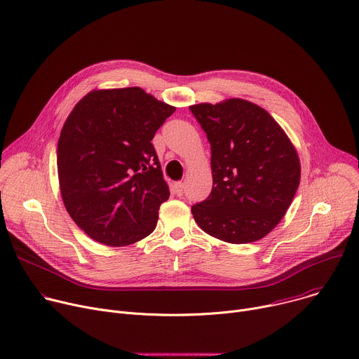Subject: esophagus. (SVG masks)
I'll list each match as a JSON object with an SVG mask.
<instances>
[{
	"label": "esophagus",
	"mask_w": 359,
	"mask_h": 359,
	"mask_svg": "<svg viewBox=\"0 0 359 359\" xmlns=\"http://www.w3.org/2000/svg\"><path fill=\"white\" fill-rule=\"evenodd\" d=\"M175 193L177 194V196H183V193H184V184H183L182 182L175 183Z\"/></svg>",
	"instance_id": "esophagus-1"
}]
</instances>
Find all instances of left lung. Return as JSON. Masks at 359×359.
<instances>
[{
    "instance_id": "obj_1",
    "label": "left lung",
    "mask_w": 359,
    "mask_h": 359,
    "mask_svg": "<svg viewBox=\"0 0 359 359\" xmlns=\"http://www.w3.org/2000/svg\"><path fill=\"white\" fill-rule=\"evenodd\" d=\"M210 143L213 187L191 206L208 235L227 243L265 238L289 209L301 180L292 142L262 107L229 99L190 106Z\"/></svg>"
}]
</instances>
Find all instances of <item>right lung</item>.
I'll list each match as a JSON object with an SVG mask.
<instances>
[{"label":"right lung","mask_w":359,"mask_h":359,"mask_svg":"<svg viewBox=\"0 0 359 359\" xmlns=\"http://www.w3.org/2000/svg\"><path fill=\"white\" fill-rule=\"evenodd\" d=\"M175 110L126 87L93 90L69 114L57 147L60 191L95 242L126 246L154 231L170 191L151 140Z\"/></svg>","instance_id":"add662e5"}]
</instances>
